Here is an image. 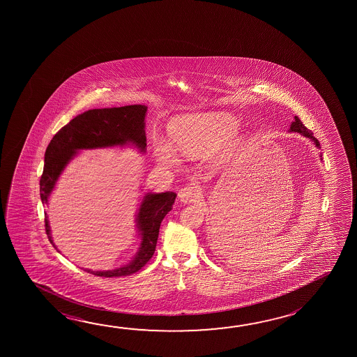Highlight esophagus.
I'll return each instance as SVG.
<instances>
[{
  "instance_id": "esophagus-1",
  "label": "esophagus",
  "mask_w": 357,
  "mask_h": 357,
  "mask_svg": "<svg viewBox=\"0 0 357 357\" xmlns=\"http://www.w3.org/2000/svg\"><path fill=\"white\" fill-rule=\"evenodd\" d=\"M178 197L183 203H195L202 198V188L197 184H190L187 187L181 188Z\"/></svg>"
}]
</instances>
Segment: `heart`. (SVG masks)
Returning <instances> with one entry per match:
<instances>
[{
  "label": "heart",
  "instance_id": "obj_1",
  "mask_svg": "<svg viewBox=\"0 0 357 357\" xmlns=\"http://www.w3.org/2000/svg\"><path fill=\"white\" fill-rule=\"evenodd\" d=\"M236 132L238 123L234 118L222 114L188 116L172 123L168 129L170 143L178 152L189 157L222 149ZM154 153L164 165L173 167L178 162L173 148L165 142H157Z\"/></svg>",
  "mask_w": 357,
  "mask_h": 357
}]
</instances>
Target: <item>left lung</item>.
Returning <instances> with one entry per match:
<instances>
[{"mask_svg":"<svg viewBox=\"0 0 357 357\" xmlns=\"http://www.w3.org/2000/svg\"><path fill=\"white\" fill-rule=\"evenodd\" d=\"M294 118H295V121H294V122L291 123V126H290V132H298L300 135H304L306 138H309V139L314 142L315 146H317V148H321V146H320V142L317 141L315 137H314V135L310 132L309 129L305 127L303 122L300 121V118L296 117V116ZM320 157H322V155H320Z\"/></svg>","mask_w":357,"mask_h":357,"instance_id":"left-lung-1","label":"left lung"}]
</instances>
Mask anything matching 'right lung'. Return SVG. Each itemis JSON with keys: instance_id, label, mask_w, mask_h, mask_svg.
<instances>
[{"instance_id": "1", "label": "right lung", "mask_w": 357, "mask_h": 357, "mask_svg": "<svg viewBox=\"0 0 357 357\" xmlns=\"http://www.w3.org/2000/svg\"><path fill=\"white\" fill-rule=\"evenodd\" d=\"M146 105H133L102 109H89L73 118L65 127L53 135L45 153V167L40 181V194L43 204H48L59 176L81 149H97L108 146H123L132 144L146 152ZM176 194L148 193L143 197L137 214V228L141 235V245L130 263L122 268L107 271L88 273L103 276L118 278L135 274L146 265L153 257L158 240L160 222L174 204ZM45 227L48 239L53 244L47 214L45 213Z\"/></svg>"}]
</instances>
